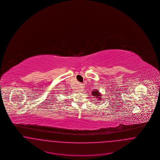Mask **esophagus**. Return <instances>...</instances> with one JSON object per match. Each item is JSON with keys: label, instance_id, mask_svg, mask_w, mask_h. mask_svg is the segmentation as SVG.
Returning <instances> with one entry per match:
<instances>
[{"label": "esophagus", "instance_id": "esophagus-1", "mask_svg": "<svg viewBox=\"0 0 160 160\" xmlns=\"http://www.w3.org/2000/svg\"><path fill=\"white\" fill-rule=\"evenodd\" d=\"M84 88V85L83 84L80 83L79 84V89H80V91H82L83 89Z\"/></svg>", "mask_w": 160, "mask_h": 160}]
</instances>
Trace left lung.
<instances>
[{"instance_id": "1", "label": "left lung", "mask_w": 160, "mask_h": 160, "mask_svg": "<svg viewBox=\"0 0 160 160\" xmlns=\"http://www.w3.org/2000/svg\"><path fill=\"white\" fill-rule=\"evenodd\" d=\"M92 95L93 96V97H95V99H97L98 100V101H101V95H100V93H99V91H92Z\"/></svg>"}]
</instances>
